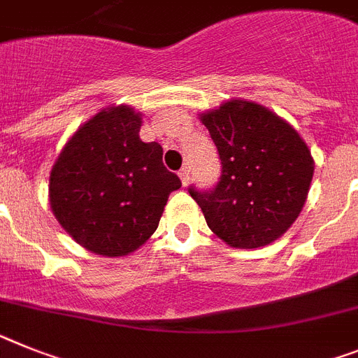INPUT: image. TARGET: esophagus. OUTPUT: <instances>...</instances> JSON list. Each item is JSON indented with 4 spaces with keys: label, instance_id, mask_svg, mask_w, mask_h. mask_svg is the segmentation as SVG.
<instances>
[{
    "label": "esophagus",
    "instance_id": "esophagus-1",
    "mask_svg": "<svg viewBox=\"0 0 358 358\" xmlns=\"http://www.w3.org/2000/svg\"><path fill=\"white\" fill-rule=\"evenodd\" d=\"M179 177H181L182 185H188V181H190V168H188V166L181 168V172H179Z\"/></svg>",
    "mask_w": 358,
    "mask_h": 358
}]
</instances>
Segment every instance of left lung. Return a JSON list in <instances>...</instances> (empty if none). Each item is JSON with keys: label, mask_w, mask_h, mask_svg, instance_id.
I'll return each instance as SVG.
<instances>
[{"label": "left lung", "mask_w": 358, "mask_h": 358, "mask_svg": "<svg viewBox=\"0 0 358 358\" xmlns=\"http://www.w3.org/2000/svg\"><path fill=\"white\" fill-rule=\"evenodd\" d=\"M221 159L210 190L188 192L210 230L234 248H259L279 239L301 213L313 177V159L297 130L252 101H226L201 115Z\"/></svg>", "instance_id": "obj_1"}]
</instances>
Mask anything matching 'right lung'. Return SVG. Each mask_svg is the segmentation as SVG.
Instances as JSON below:
<instances>
[{"label": "right lung", "mask_w": 358, "mask_h": 358, "mask_svg": "<svg viewBox=\"0 0 358 358\" xmlns=\"http://www.w3.org/2000/svg\"><path fill=\"white\" fill-rule=\"evenodd\" d=\"M130 106L103 110L65 145L50 173V206L83 248L121 257L157 230L168 195L181 179L163 164L159 143L139 139Z\"/></svg>", "instance_id": "1"}]
</instances>
